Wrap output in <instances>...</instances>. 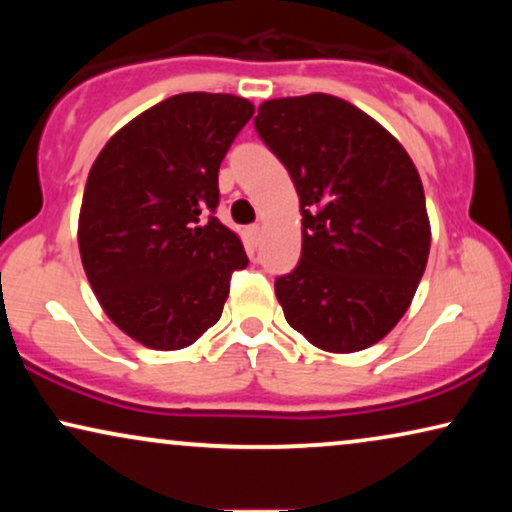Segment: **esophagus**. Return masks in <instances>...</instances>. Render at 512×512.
Here are the masks:
<instances>
[{
    "label": "esophagus",
    "mask_w": 512,
    "mask_h": 512,
    "mask_svg": "<svg viewBox=\"0 0 512 512\" xmlns=\"http://www.w3.org/2000/svg\"><path fill=\"white\" fill-rule=\"evenodd\" d=\"M247 235H249V242L256 247L258 240H261V226H249L247 228Z\"/></svg>",
    "instance_id": "34e87169"
}]
</instances>
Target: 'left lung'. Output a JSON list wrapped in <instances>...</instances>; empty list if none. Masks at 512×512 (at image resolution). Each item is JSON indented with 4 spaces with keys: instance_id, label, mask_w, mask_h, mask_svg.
<instances>
[{
    "instance_id": "left-lung-1",
    "label": "left lung",
    "mask_w": 512,
    "mask_h": 512,
    "mask_svg": "<svg viewBox=\"0 0 512 512\" xmlns=\"http://www.w3.org/2000/svg\"><path fill=\"white\" fill-rule=\"evenodd\" d=\"M256 130L291 174L303 254L277 277L291 328L333 354L380 342L408 310L431 249L424 186L401 142L335 95L279 97Z\"/></svg>"
}]
</instances>
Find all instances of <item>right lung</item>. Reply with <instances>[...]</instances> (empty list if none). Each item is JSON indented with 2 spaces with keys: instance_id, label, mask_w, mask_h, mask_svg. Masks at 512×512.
<instances>
[{
  "instance_id": "1",
  "label": "right lung",
  "mask_w": 512,
  "mask_h": 512,
  "mask_svg": "<svg viewBox=\"0 0 512 512\" xmlns=\"http://www.w3.org/2000/svg\"><path fill=\"white\" fill-rule=\"evenodd\" d=\"M254 104L226 93L167 97L123 125L90 167L79 214L86 277L107 317L158 352L219 321L230 275L249 258L209 216L219 165Z\"/></svg>"
}]
</instances>
